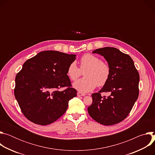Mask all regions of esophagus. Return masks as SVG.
Masks as SVG:
<instances>
[{"label": "esophagus", "mask_w": 155, "mask_h": 155, "mask_svg": "<svg viewBox=\"0 0 155 155\" xmlns=\"http://www.w3.org/2000/svg\"><path fill=\"white\" fill-rule=\"evenodd\" d=\"M77 96H85V94L81 93H80V92H78V93H77Z\"/></svg>", "instance_id": "34e87169"}]
</instances>
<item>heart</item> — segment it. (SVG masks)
<instances>
[{"instance_id":"b5f03b06","label":"heart","mask_w":155,"mask_h":155,"mask_svg":"<svg viewBox=\"0 0 155 155\" xmlns=\"http://www.w3.org/2000/svg\"><path fill=\"white\" fill-rule=\"evenodd\" d=\"M80 69H86L85 77L73 84V87L81 93L91 91L96 86H102L108 81L110 75V68L107 63L93 54L87 53L80 59ZM67 75L72 81H75L81 75V70L76 63L70 64L67 70Z\"/></svg>"}]
</instances>
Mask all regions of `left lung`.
<instances>
[{
  "label": "left lung",
  "instance_id": "left-lung-1",
  "mask_svg": "<svg viewBox=\"0 0 155 155\" xmlns=\"http://www.w3.org/2000/svg\"><path fill=\"white\" fill-rule=\"evenodd\" d=\"M93 53L104 56L110 75L101 90L92 94L93 102L87 112L103 125L115 124L127 117L138 98L139 74L132 58L116 48H99ZM103 92H108L110 95L102 97L100 93Z\"/></svg>",
  "mask_w": 155,
  "mask_h": 155
}]
</instances>
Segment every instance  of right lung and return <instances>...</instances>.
I'll return each mask as SVG.
<instances>
[{
  "label": "right lung",
  "instance_id": "obj_1",
  "mask_svg": "<svg viewBox=\"0 0 155 155\" xmlns=\"http://www.w3.org/2000/svg\"><path fill=\"white\" fill-rule=\"evenodd\" d=\"M75 54L43 51L27 60L15 78V98L23 115L40 125L50 124L67 110L69 101L77 96L67 75ZM68 86L64 91L57 90Z\"/></svg>",
  "mask_w": 155,
  "mask_h": 155
}]
</instances>
